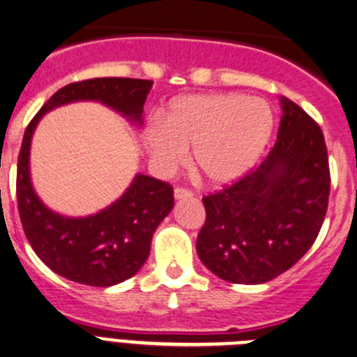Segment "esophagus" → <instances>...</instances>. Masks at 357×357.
<instances>
[{
	"label": "esophagus",
	"mask_w": 357,
	"mask_h": 357,
	"mask_svg": "<svg viewBox=\"0 0 357 357\" xmlns=\"http://www.w3.org/2000/svg\"><path fill=\"white\" fill-rule=\"evenodd\" d=\"M194 195V192L190 190V188H183V186H178V188H174V197L176 199H186V197H192Z\"/></svg>",
	"instance_id": "obj_1"
}]
</instances>
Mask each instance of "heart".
Listing matches in <instances>:
<instances>
[{
	"label": "heart",
	"mask_w": 357,
	"mask_h": 357,
	"mask_svg": "<svg viewBox=\"0 0 357 357\" xmlns=\"http://www.w3.org/2000/svg\"><path fill=\"white\" fill-rule=\"evenodd\" d=\"M274 115L263 99L240 94L186 96L178 99L144 135L151 162L171 172L188 160L215 185L236 181L249 172L271 139Z\"/></svg>",
	"instance_id": "1"
}]
</instances>
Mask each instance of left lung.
I'll return each instance as SVG.
<instances>
[{"label":"left lung","instance_id":"8db88e82","mask_svg":"<svg viewBox=\"0 0 357 357\" xmlns=\"http://www.w3.org/2000/svg\"><path fill=\"white\" fill-rule=\"evenodd\" d=\"M278 140L259 165L202 197L206 222L197 236L201 261L224 281L259 284L278 278L319 236L331 174L324 133L287 98Z\"/></svg>","mask_w":357,"mask_h":357}]
</instances>
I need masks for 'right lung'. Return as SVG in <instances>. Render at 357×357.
Instances as JSON below:
<instances>
[{
    "label": "right lung",
    "mask_w": 357,
    "mask_h": 357,
    "mask_svg": "<svg viewBox=\"0 0 357 357\" xmlns=\"http://www.w3.org/2000/svg\"><path fill=\"white\" fill-rule=\"evenodd\" d=\"M153 82L135 78H92L54 92L28 124L17 158V208L22 229L35 255L62 278L86 287H112L142 268L151 238L174 206V190L165 181L137 174L123 197L99 213L62 217L44 206L30 181V142L46 112L66 102L101 101L133 123H142L144 102Z\"/></svg>",
    "instance_id": "1"
}]
</instances>
